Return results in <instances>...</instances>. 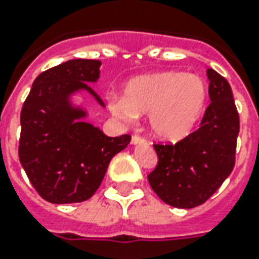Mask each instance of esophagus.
Segmentation results:
<instances>
[{
    "mask_svg": "<svg viewBox=\"0 0 259 259\" xmlns=\"http://www.w3.org/2000/svg\"><path fill=\"white\" fill-rule=\"evenodd\" d=\"M144 142H145V138L141 137V136H138V134H134L133 137H132V144H133V145L144 144Z\"/></svg>",
    "mask_w": 259,
    "mask_h": 259,
    "instance_id": "obj_1",
    "label": "esophagus"
}]
</instances>
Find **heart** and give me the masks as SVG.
<instances>
[{
	"label": "heart",
	"instance_id": "heart-1",
	"mask_svg": "<svg viewBox=\"0 0 259 259\" xmlns=\"http://www.w3.org/2000/svg\"><path fill=\"white\" fill-rule=\"evenodd\" d=\"M207 95V86L200 76L165 71L130 80L125 98H111L109 107L123 121L149 113L148 126L152 136L176 142L187 137L200 119Z\"/></svg>",
	"mask_w": 259,
	"mask_h": 259
}]
</instances>
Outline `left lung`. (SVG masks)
Segmentation results:
<instances>
[{"instance_id":"obj_1","label":"left lung","mask_w":259,"mask_h":259,"mask_svg":"<svg viewBox=\"0 0 259 259\" xmlns=\"http://www.w3.org/2000/svg\"><path fill=\"white\" fill-rule=\"evenodd\" d=\"M211 103L200 127L181 141L154 144L158 162L148 180L164 203L193 208L207 201L235 165L239 115L229 82L207 70Z\"/></svg>"}]
</instances>
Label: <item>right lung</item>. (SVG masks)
Returning <instances> with one entry per match:
<instances>
[{"mask_svg":"<svg viewBox=\"0 0 259 259\" xmlns=\"http://www.w3.org/2000/svg\"><path fill=\"white\" fill-rule=\"evenodd\" d=\"M99 60L74 59L34 79L22 106L18 157L30 184L54 204L79 203L99 188L110 160L129 145V134L107 137L84 121L87 111L74 107L72 94L87 91L99 79Z\"/></svg>","mask_w":259,"mask_h":259,"instance_id":"1","label":"right lung"}]
</instances>
